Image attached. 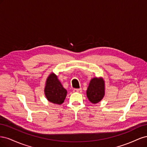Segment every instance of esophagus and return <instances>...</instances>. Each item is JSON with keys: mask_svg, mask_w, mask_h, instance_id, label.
<instances>
[{"mask_svg": "<svg viewBox=\"0 0 147 147\" xmlns=\"http://www.w3.org/2000/svg\"><path fill=\"white\" fill-rule=\"evenodd\" d=\"M74 92H75V93H81L82 92V88H80V89H78V90H73Z\"/></svg>", "mask_w": 147, "mask_h": 147, "instance_id": "1", "label": "esophagus"}]
</instances>
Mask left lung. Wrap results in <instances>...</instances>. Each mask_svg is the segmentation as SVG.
<instances>
[{
  "label": "left lung",
  "instance_id": "8db88e82",
  "mask_svg": "<svg viewBox=\"0 0 147 147\" xmlns=\"http://www.w3.org/2000/svg\"><path fill=\"white\" fill-rule=\"evenodd\" d=\"M105 82L103 78H92L86 91L88 100L93 104L98 103L105 96Z\"/></svg>",
  "mask_w": 147,
  "mask_h": 147
}]
</instances>
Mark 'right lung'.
<instances>
[{
  "label": "right lung",
  "mask_w": 147,
  "mask_h": 147,
  "mask_svg": "<svg viewBox=\"0 0 147 147\" xmlns=\"http://www.w3.org/2000/svg\"><path fill=\"white\" fill-rule=\"evenodd\" d=\"M44 92L49 102L59 105L63 103L67 92L57 78V75L53 72L49 75L47 78Z\"/></svg>",
  "instance_id": "1"
}]
</instances>
